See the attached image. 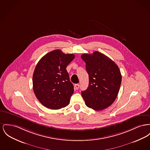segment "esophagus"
Here are the masks:
<instances>
[{
    "instance_id": "34e87169",
    "label": "esophagus",
    "mask_w": 150,
    "mask_h": 150,
    "mask_svg": "<svg viewBox=\"0 0 150 150\" xmlns=\"http://www.w3.org/2000/svg\"><path fill=\"white\" fill-rule=\"evenodd\" d=\"M75 88L76 89H78L79 88V84H76L75 85Z\"/></svg>"
}]
</instances>
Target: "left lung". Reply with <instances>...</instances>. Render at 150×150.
Wrapping results in <instances>:
<instances>
[{
  "mask_svg": "<svg viewBox=\"0 0 150 150\" xmlns=\"http://www.w3.org/2000/svg\"><path fill=\"white\" fill-rule=\"evenodd\" d=\"M81 58L89 75L88 88L81 92L86 105L95 110L105 109L118 95L122 80L120 70L111 59L97 51L82 54Z\"/></svg>",
  "mask_w": 150,
  "mask_h": 150,
  "instance_id": "8db88e82",
  "label": "left lung"
}]
</instances>
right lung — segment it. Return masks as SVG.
I'll use <instances>...</instances> for the list:
<instances>
[{
  "label": "right lung",
  "instance_id": "add662e5",
  "mask_svg": "<svg viewBox=\"0 0 150 150\" xmlns=\"http://www.w3.org/2000/svg\"><path fill=\"white\" fill-rule=\"evenodd\" d=\"M75 58L72 54L54 50L46 54L37 64L33 75L35 96L45 107L59 109L70 103L74 86L66 67Z\"/></svg>",
  "mask_w": 150,
  "mask_h": 150
}]
</instances>
